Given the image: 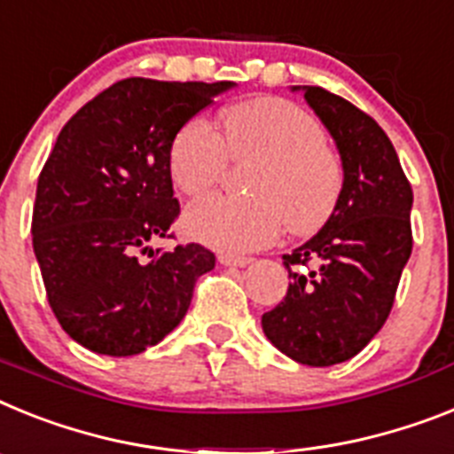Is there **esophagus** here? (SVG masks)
Instances as JSON below:
<instances>
[{
	"instance_id": "esophagus-1",
	"label": "esophagus",
	"mask_w": 454,
	"mask_h": 454,
	"mask_svg": "<svg viewBox=\"0 0 454 454\" xmlns=\"http://www.w3.org/2000/svg\"><path fill=\"white\" fill-rule=\"evenodd\" d=\"M219 262L226 267H244L249 265L251 258H247V255H232V254H219Z\"/></svg>"
}]
</instances>
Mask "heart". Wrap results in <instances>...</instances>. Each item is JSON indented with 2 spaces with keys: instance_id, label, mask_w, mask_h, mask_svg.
<instances>
[{
  "instance_id": "obj_1",
  "label": "heart",
  "mask_w": 454,
  "mask_h": 454,
  "mask_svg": "<svg viewBox=\"0 0 454 454\" xmlns=\"http://www.w3.org/2000/svg\"><path fill=\"white\" fill-rule=\"evenodd\" d=\"M222 132L192 118L168 148L173 184L200 196L223 178L228 157L254 160L244 171L251 194H215L184 212V228L223 251H254L286 228L306 235L329 219L342 189V164L317 118L283 98H251L222 112Z\"/></svg>"
}]
</instances>
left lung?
<instances>
[{
	"instance_id": "8db88e82",
	"label": "left lung",
	"mask_w": 454,
	"mask_h": 454,
	"mask_svg": "<svg viewBox=\"0 0 454 454\" xmlns=\"http://www.w3.org/2000/svg\"><path fill=\"white\" fill-rule=\"evenodd\" d=\"M293 90L336 141L342 189L325 226L283 255L293 283L262 331L297 364L326 368L356 356L391 313L413 247V192L374 118L320 86Z\"/></svg>"
}]
</instances>
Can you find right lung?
<instances>
[{
  "label": "right lung",
  "instance_id": "add662e5",
  "mask_svg": "<svg viewBox=\"0 0 454 454\" xmlns=\"http://www.w3.org/2000/svg\"><path fill=\"white\" fill-rule=\"evenodd\" d=\"M232 86L128 77L59 132L38 176L34 254L59 325L90 352L132 356L157 345L215 267L200 244L153 251L148 242L167 238L180 215L168 173L173 137Z\"/></svg>",
  "mask_w": 454,
  "mask_h": 454
}]
</instances>
